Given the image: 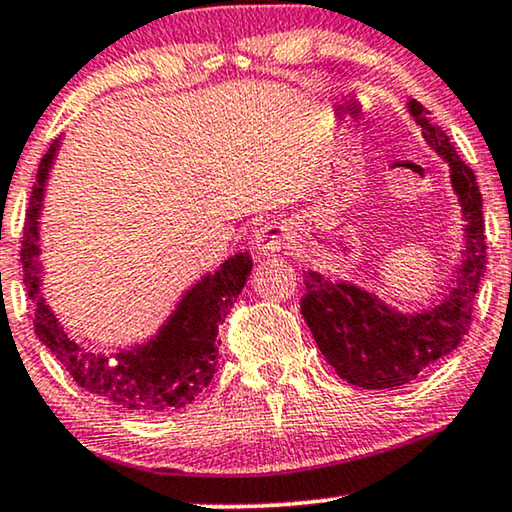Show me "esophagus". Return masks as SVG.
<instances>
[{
  "label": "esophagus",
  "instance_id": "esophagus-1",
  "mask_svg": "<svg viewBox=\"0 0 512 512\" xmlns=\"http://www.w3.org/2000/svg\"><path fill=\"white\" fill-rule=\"evenodd\" d=\"M254 251L261 256H275L279 249H284L286 244V226L284 223H268V226L258 228L254 237H251Z\"/></svg>",
  "mask_w": 512,
  "mask_h": 512
}]
</instances>
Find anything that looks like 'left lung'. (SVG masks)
Instances as JSON below:
<instances>
[{"label":"left lung","mask_w":512,"mask_h":512,"mask_svg":"<svg viewBox=\"0 0 512 512\" xmlns=\"http://www.w3.org/2000/svg\"><path fill=\"white\" fill-rule=\"evenodd\" d=\"M408 111L422 128L426 144L450 167L466 247L450 291L419 312L396 310L373 291L347 279H333L319 270L305 272L307 291L300 300V312L319 352L342 380L363 389L403 387L457 349L468 333L473 300L487 265L482 195L473 170L459 158L450 137L433 125L422 104L410 100Z\"/></svg>","instance_id":"left-lung-1"}]
</instances>
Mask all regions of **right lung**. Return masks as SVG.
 I'll return each instance as SVG.
<instances>
[{
  "mask_svg": "<svg viewBox=\"0 0 512 512\" xmlns=\"http://www.w3.org/2000/svg\"><path fill=\"white\" fill-rule=\"evenodd\" d=\"M58 149L60 139H55L41 158L20 251L27 296L34 303V331L74 382L102 403L144 415L186 408L205 391L216 373L221 345L216 335L247 284L251 256L247 251L228 256L214 272H207L188 286L170 317L149 340L111 354L86 349L65 331L41 293L39 216Z\"/></svg>",
  "mask_w": 512,
  "mask_h": 512,
  "instance_id": "right-lung-1",
  "label": "right lung"
}]
</instances>
